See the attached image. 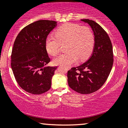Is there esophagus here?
<instances>
[{"label":"esophagus","mask_w":128,"mask_h":128,"mask_svg":"<svg viewBox=\"0 0 128 128\" xmlns=\"http://www.w3.org/2000/svg\"><path fill=\"white\" fill-rule=\"evenodd\" d=\"M70 67H68L67 68V70H68V69H70Z\"/></svg>","instance_id":"34e87169"}]
</instances>
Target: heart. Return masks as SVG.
I'll use <instances>...</instances> for the list:
<instances>
[{"instance_id": "b5f03b06", "label": "heart", "mask_w": 128, "mask_h": 128, "mask_svg": "<svg viewBox=\"0 0 128 128\" xmlns=\"http://www.w3.org/2000/svg\"><path fill=\"white\" fill-rule=\"evenodd\" d=\"M56 36L49 35L45 40V48L54 56L59 52L62 44H66L68 51L55 58L56 65L68 66L77 60L83 61L88 58L94 46V36L91 29L77 24H64L56 30Z\"/></svg>"}]
</instances>
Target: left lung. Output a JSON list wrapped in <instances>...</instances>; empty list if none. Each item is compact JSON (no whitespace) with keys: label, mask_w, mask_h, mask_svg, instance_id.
I'll use <instances>...</instances> for the list:
<instances>
[{"label":"left lung","mask_w":128,"mask_h":128,"mask_svg":"<svg viewBox=\"0 0 128 128\" xmlns=\"http://www.w3.org/2000/svg\"><path fill=\"white\" fill-rule=\"evenodd\" d=\"M81 20L93 30L94 46L86 62L68 71L67 81L70 87L77 93L90 94L99 89L108 79L114 63V52L109 36L101 26L88 19Z\"/></svg>","instance_id":"obj_1"}]
</instances>
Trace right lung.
<instances>
[{"label":"right lung","mask_w":128,"mask_h":128,"mask_svg":"<svg viewBox=\"0 0 128 128\" xmlns=\"http://www.w3.org/2000/svg\"><path fill=\"white\" fill-rule=\"evenodd\" d=\"M57 22L39 20L26 26L16 38L11 54V67L17 83L33 94L48 91L56 67H45L50 61L45 40Z\"/></svg>","instance_id":"1"}]
</instances>
